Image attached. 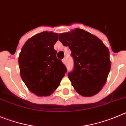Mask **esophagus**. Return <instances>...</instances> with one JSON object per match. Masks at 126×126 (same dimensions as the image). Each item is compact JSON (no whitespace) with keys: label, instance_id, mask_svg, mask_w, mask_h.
Segmentation results:
<instances>
[{"label":"esophagus","instance_id":"esophagus-1","mask_svg":"<svg viewBox=\"0 0 126 126\" xmlns=\"http://www.w3.org/2000/svg\"><path fill=\"white\" fill-rule=\"evenodd\" d=\"M62 62L63 63V64H66V59L63 58V60H62Z\"/></svg>","mask_w":126,"mask_h":126}]
</instances>
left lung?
Here are the masks:
<instances>
[{"instance_id":"8db88e82","label":"left lung","mask_w":126,"mask_h":126,"mask_svg":"<svg viewBox=\"0 0 126 126\" xmlns=\"http://www.w3.org/2000/svg\"><path fill=\"white\" fill-rule=\"evenodd\" d=\"M58 39L71 50L74 68L68 76L75 90L84 97L95 95L110 70L109 49L97 37L81 29L60 34Z\"/></svg>"}]
</instances>
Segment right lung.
Returning a JSON list of instances; mask_svg holds the SVG:
<instances>
[{
	"instance_id": "right-lung-1",
	"label": "right lung",
	"mask_w": 126,
	"mask_h": 126,
	"mask_svg": "<svg viewBox=\"0 0 126 126\" xmlns=\"http://www.w3.org/2000/svg\"><path fill=\"white\" fill-rule=\"evenodd\" d=\"M58 34L42 32L28 39L19 57L20 74L29 90L38 96H47L56 90L67 70L56 58L54 45Z\"/></svg>"
}]
</instances>
